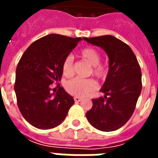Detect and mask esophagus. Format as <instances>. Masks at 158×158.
Masks as SVG:
<instances>
[{
  "mask_svg": "<svg viewBox=\"0 0 158 158\" xmlns=\"http://www.w3.org/2000/svg\"><path fill=\"white\" fill-rule=\"evenodd\" d=\"M74 100L75 102H80L82 100L81 98H78V97H74Z\"/></svg>",
  "mask_w": 158,
  "mask_h": 158,
  "instance_id": "obj_1",
  "label": "esophagus"
}]
</instances>
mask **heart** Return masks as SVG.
<instances>
[{"mask_svg": "<svg viewBox=\"0 0 158 158\" xmlns=\"http://www.w3.org/2000/svg\"><path fill=\"white\" fill-rule=\"evenodd\" d=\"M79 56L89 63L92 68V74L99 79H104L107 74V68L105 64H101L100 53L93 48H84L80 51ZM63 74L65 76H70L74 73L73 68V57L67 56L62 64ZM66 91L69 94L76 97H85L95 91L97 89L96 82L94 79H83L80 78H74L68 82L64 85Z\"/></svg>", "mask_w": 158, "mask_h": 158, "instance_id": "b5f03b06", "label": "heart"}]
</instances>
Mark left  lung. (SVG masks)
<instances>
[{
	"label": "left lung",
	"instance_id": "1",
	"mask_svg": "<svg viewBox=\"0 0 158 158\" xmlns=\"http://www.w3.org/2000/svg\"><path fill=\"white\" fill-rule=\"evenodd\" d=\"M83 39L101 48L109 58L107 75L100 89L105 95L93 99L86 117L97 130L114 131L130 120L135 109L142 90L139 64L131 48L114 36Z\"/></svg>",
	"mask_w": 158,
	"mask_h": 158
}]
</instances>
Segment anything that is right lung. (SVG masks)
<instances>
[{
    "label": "right lung",
    "mask_w": 158,
    "mask_h": 158,
    "mask_svg": "<svg viewBox=\"0 0 158 158\" xmlns=\"http://www.w3.org/2000/svg\"><path fill=\"white\" fill-rule=\"evenodd\" d=\"M81 40L49 34L32 43L19 60L15 92L19 109L31 125L49 130L66 117L74 98L61 87L52 94L51 84L60 81L64 59Z\"/></svg>",
    "instance_id": "right-lung-1"
}]
</instances>
